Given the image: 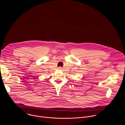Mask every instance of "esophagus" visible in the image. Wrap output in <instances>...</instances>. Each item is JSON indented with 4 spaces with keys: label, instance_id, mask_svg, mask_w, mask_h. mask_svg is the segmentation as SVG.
Listing matches in <instances>:
<instances>
[{
    "label": "esophagus",
    "instance_id": "esophagus-1",
    "mask_svg": "<svg viewBox=\"0 0 125 125\" xmlns=\"http://www.w3.org/2000/svg\"><path fill=\"white\" fill-rule=\"evenodd\" d=\"M61 68H61V67H58V69H61Z\"/></svg>",
    "mask_w": 125,
    "mask_h": 125
}]
</instances>
